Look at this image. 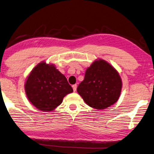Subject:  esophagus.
I'll list each match as a JSON object with an SVG mask.
<instances>
[{
  "instance_id": "esophagus-1",
  "label": "esophagus",
  "mask_w": 154,
  "mask_h": 154,
  "mask_svg": "<svg viewBox=\"0 0 154 154\" xmlns=\"http://www.w3.org/2000/svg\"><path fill=\"white\" fill-rule=\"evenodd\" d=\"M72 89H73V91H76V90H77V85H76V84L72 85Z\"/></svg>"
}]
</instances>
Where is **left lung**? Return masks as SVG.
<instances>
[{"instance_id": "obj_1", "label": "left lung", "mask_w": 154, "mask_h": 154, "mask_svg": "<svg viewBox=\"0 0 154 154\" xmlns=\"http://www.w3.org/2000/svg\"><path fill=\"white\" fill-rule=\"evenodd\" d=\"M122 87L117 70L107 61L98 58L86 69L84 79L77 90L86 104L103 110L118 101Z\"/></svg>"}]
</instances>
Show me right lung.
<instances>
[{
	"instance_id": "right-lung-1",
	"label": "right lung",
	"mask_w": 154,
	"mask_h": 154,
	"mask_svg": "<svg viewBox=\"0 0 154 154\" xmlns=\"http://www.w3.org/2000/svg\"><path fill=\"white\" fill-rule=\"evenodd\" d=\"M27 99L43 112L54 110L63 102L64 97L73 90L65 75L54 64L42 61L29 72L24 85Z\"/></svg>"
}]
</instances>
